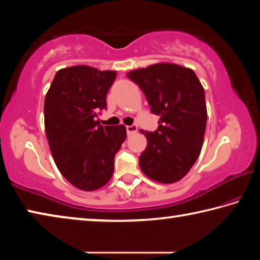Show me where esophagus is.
Returning a JSON list of instances; mask_svg holds the SVG:
<instances>
[{"mask_svg":"<svg viewBox=\"0 0 260 260\" xmlns=\"http://www.w3.org/2000/svg\"><path fill=\"white\" fill-rule=\"evenodd\" d=\"M138 131V126L136 125H131V126H126V132H127V134L128 135H131V134H133V133H135V132Z\"/></svg>","mask_w":260,"mask_h":260,"instance_id":"1","label":"esophagus"}]
</instances>
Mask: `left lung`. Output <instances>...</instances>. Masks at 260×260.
Listing matches in <instances>:
<instances>
[{
	"instance_id": "8db88e82",
	"label": "left lung",
	"mask_w": 260,
	"mask_h": 260,
	"mask_svg": "<svg viewBox=\"0 0 260 260\" xmlns=\"http://www.w3.org/2000/svg\"><path fill=\"white\" fill-rule=\"evenodd\" d=\"M159 116L158 128L144 132L148 144L139 157L142 172L161 183L186 175L199 158L206 127L204 88L190 69L161 63L126 74ZM143 133V131H142Z\"/></svg>"
}]
</instances>
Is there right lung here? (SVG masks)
Instances as JSON below:
<instances>
[{"label":"right lung","mask_w":260,"mask_h":260,"mask_svg":"<svg viewBox=\"0 0 260 260\" xmlns=\"http://www.w3.org/2000/svg\"><path fill=\"white\" fill-rule=\"evenodd\" d=\"M116 71L78 65L59 70L45 100V127L61 175L81 190L103 187L113 174L114 156L126 139L124 125L102 126L107 94Z\"/></svg>","instance_id":"obj_1"}]
</instances>
